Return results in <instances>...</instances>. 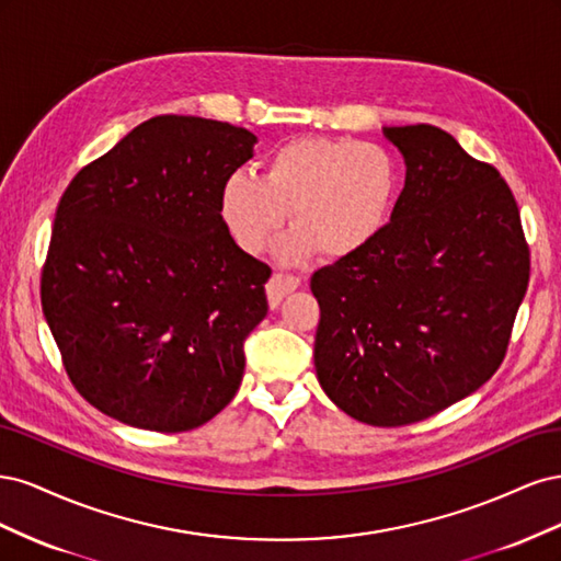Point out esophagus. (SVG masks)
<instances>
[{
  "mask_svg": "<svg viewBox=\"0 0 561 561\" xmlns=\"http://www.w3.org/2000/svg\"><path fill=\"white\" fill-rule=\"evenodd\" d=\"M299 287V278L293 274H274L266 283V297H268V307L278 309L285 295L295 293Z\"/></svg>",
  "mask_w": 561,
  "mask_h": 561,
  "instance_id": "1",
  "label": "esophagus"
}]
</instances>
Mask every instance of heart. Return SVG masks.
I'll return each instance as SVG.
<instances>
[{"mask_svg": "<svg viewBox=\"0 0 561 561\" xmlns=\"http://www.w3.org/2000/svg\"><path fill=\"white\" fill-rule=\"evenodd\" d=\"M400 163L377 142L295 138L268 157L266 173H231L219 192V215L245 252H260L287 222L280 257L322 252L351 257L386 229L400 196Z\"/></svg>", "mask_w": 561, "mask_h": 561, "instance_id": "obj_1", "label": "heart"}]
</instances>
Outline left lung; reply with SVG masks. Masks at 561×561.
I'll return each mask as SVG.
<instances>
[{
	"label": "left lung",
	"instance_id": "obj_1",
	"mask_svg": "<svg viewBox=\"0 0 561 561\" xmlns=\"http://www.w3.org/2000/svg\"><path fill=\"white\" fill-rule=\"evenodd\" d=\"M404 190L386 229L311 278L313 363L369 426H407L494 377L529 285L517 201L494 165L437 126H390Z\"/></svg>",
	"mask_w": 561,
	"mask_h": 561
}]
</instances>
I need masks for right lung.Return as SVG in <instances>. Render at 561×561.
<instances>
[{
	"mask_svg": "<svg viewBox=\"0 0 561 561\" xmlns=\"http://www.w3.org/2000/svg\"><path fill=\"white\" fill-rule=\"evenodd\" d=\"M257 138L201 116L133 128L67 186L42 271V309L67 377L135 428L203 426L236 396L271 268L219 215Z\"/></svg>",
	"mask_w": 561,
	"mask_h": 561,
	"instance_id": "right-lung-1",
	"label": "right lung"
}]
</instances>
